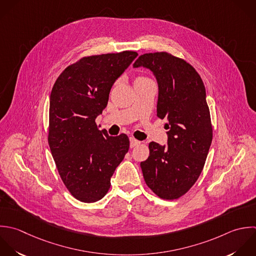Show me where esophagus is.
<instances>
[{
	"label": "esophagus",
	"instance_id": "1",
	"mask_svg": "<svg viewBox=\"0 0 256 256\" xmlns=\"http://www.w3.org/2000/svg\"><path fill=\"white\" fill-rule=\"evenodd\" d=\"M130 148H134V146H138L140 144V142L138 140H136V138H132V136L130 138Z\"/></svg>",
	"mask_w": 256,
	"mask_h": 256
}]
</instances>
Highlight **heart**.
Wrapping results in <instances>:
<instances>
[{"label": "heart", "mask_w": 256, "mask_h": 256, "mask_svg": "<svg viewBox=\"0 0 256 256\" xmlns=\"http://www.w3.org/2000/svg\"><path fill=\"white\" fill-rule=\"evenodd\" d=\"M148 80V78H144V76H138L136 80Z\"/></svg>", "instance_id": "b5f03b06"}]
</instances>
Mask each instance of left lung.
<instances>
[{
  "label": "left lung",
  "instance_id": "obj_1",
  "mask_svg": "<svg viewBox=\"0 0 256 256\" xmlns=\"http://www.w3.org/2000/svg\"><path fill=\"white\" fill-rule=\"evenodd\" d=\"M144 66L158 82L156 116L166 118L168 146L152 142L140 162L146 186L160 198L178 200L198 180L212 140V124L204 82L184 58L168 52L140 54L134 66Z\"/></svg>",
  "mask_w": 256,
  "mask_h": 256
}]
</instances>
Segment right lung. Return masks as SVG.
I'll use <instances>...</instances> for the list:
<instances>
[{
    "mask_svg": "<svg viewBox=\"0 0 256 256\" xmlns=\"http://www.w3.org/2000/svg\"><path fill=\"white\" fill-rule=\"evenodd\" d=\"M124 50L82 56L58 76L50 96L48 142L58 174L82 202L102 200L130 148L128 136H110L96 118L108 104L114 80L136 58Z\"/></svg>",
    "mask_w": 256,
    "mask_h": 256,
    "instance_id": "add662e5",
    "label": "right lung"
}]
</instances>
